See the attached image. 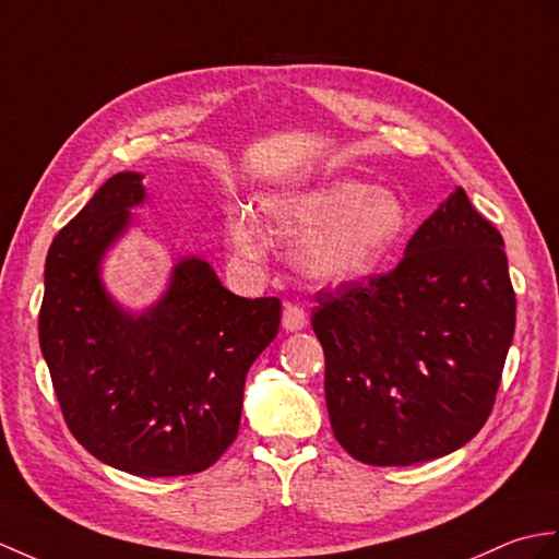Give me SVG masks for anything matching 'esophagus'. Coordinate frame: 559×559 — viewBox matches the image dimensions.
Listing matches in <instances>:
<instances>
[{
  "instance_id": "34e87169",
  "label": "esophagus",
  "mask_w": 559,
  "mask_h": 559,
  "mask_svg": "<svg viewBox=\"0 0 559 559\" xmlns=\"http://www.w3.org/2000/svg\"><path fill=\"white\" fill-rule=\"evenodd\" d=\"M307 326V311L300 305L288 302L283 307V329L285 331H300Z\"/></svg>"
}]
</instances>
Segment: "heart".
Listing matches in <instances>:
<instances>
[{
	"instance_id": "heart-1",
	"label": "heart",
	"mask_w": 559,
	"mask_h": 559,
	"mask_svg": "<svg viewBox=\"0 0 559 559\" xmlns=\"http://www.w3.org/2000/svg\"><path fill=\"white\" fill-rule=\"evenodd\" d=\"M274 226L285 236H305L295 262L311 281L353 283L381 266L407 230V206L391 188L359 180H333L266 202ZM230 248L245 259L264 254V240L250 212L233 210Z\"/></svg>"
}]
</instances>
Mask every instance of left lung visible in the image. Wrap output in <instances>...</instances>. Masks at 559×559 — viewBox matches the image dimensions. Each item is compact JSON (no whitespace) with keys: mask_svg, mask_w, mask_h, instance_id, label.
<instances>
[{"mask_svg":"<svg viewBox=\"0 0 559 559\" xmlns=\"http://www.w3.org/2000/svg\"><path fill=\"white\" fill-rule=\"evenodd\" d=\"M335 440L373 466L450 455L481 431L516 300L498 228L457 188L381 276L317 295Z\"/></svg>","mask_w":559,"mask_h":559,"instance_id":"8db88e82","label":"left lung"}]
</instances>
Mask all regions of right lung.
Here are the masks:
<instances>
[{
  "label": "right lung",
  "mask_w": 559,
  "mask_h": 559,
  "mask_svg": "<svg viewBox=\"0 0 559 559\" xmlns=\"http://www.w3.org/2000/svg\"><path fill=\"white\" fill-rule=\"evenodd\" d=\"M145 202L142 174L111 176L63 226L45 262L40 347L78 443L135 476L204 472L236 440L245 376L276 338L278 297H238L183 257L159 302L133 314L102 259Z\"/></svg>",
  "instance_id": "right-lung-1"
}]
</instances>
